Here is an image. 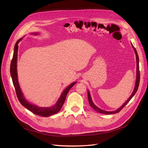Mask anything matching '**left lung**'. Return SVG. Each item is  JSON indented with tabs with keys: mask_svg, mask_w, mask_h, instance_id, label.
<instances>
[{
	"mask_svg": "<svg viewBox=\"0 0 148 148\" xmlns=\"http://www.w3.org/2000/svg\"><path fill=\"white\" fill-rule=\"evenodd\" d=\"M131 45L132 47H133V48L134 50V52H135V54H136V61H137V77H136V84H135V87H134V90L133 92V93H132L130 97V98L127 100V101L125 102V103H124L121 107H119L118 110H116L115 111H113V112H107V111H105V110H101L99 108H98V107H97L94 104V103L92 102V98H91V97H90V93L89 92V90L88 91V101H89V104L90 106H91V107L94 109V110L99 112V113H103V114H114V113H119L122 108L125 107L127 104L131 100V99L133 97V96L134 95V94L136 93V92L137 91V89H138V86H139V83H140V71H139V59H138V54H137V52L135 49L134 47L133 46V45L131 44Z\"/></svg>",
	"mask_w": 148,
	"mask_h": 148,
	"instance_id": "left-lung-1",
	"label": "left lung"
}]
</instances>
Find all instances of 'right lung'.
Wrapping results in <instances>:
<instances>
[{
	"label": "right lung",
	"mask_w": 148,
	"mask_h": 148,
	"mask_svg": "<svg viewBox=\"0 0 148 148\" xmlns=\"http://www.w3.org/2000/svg\"><path fill=\"white\" fill-rule=\"evenodd\" d=\"M35 35H37L38 34L35 33ZM22 40V38L19 40L15 43L14 46V50L13 57L11 60V66H10V73L11 75L12 80L13 82V84L15 88V92H16L17 97L19 100L20 103L22 106L25 107L27 109L32 112L35 114L43 116V117H49V116L56 114L60 111L61 108L63 106L64 102L65 101L66 95L69 90L76 83V82H74L71 83L64 90L62 93V94L58 100L57 103L54 104V106L50 107H40L36 105L32 104L29 103L25 99L24 95L23 94L20 87L19 86V83L18 82V77H17V53H18V42Z\"/></svg>",
	"instance_id": "add662e5"
}]
</instances>
